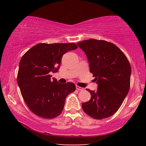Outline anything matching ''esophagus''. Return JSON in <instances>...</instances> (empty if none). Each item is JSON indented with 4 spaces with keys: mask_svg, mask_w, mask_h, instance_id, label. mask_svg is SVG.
<instances>
[{
    "mask_svg": "<svg viewBox=\"0 0 146 146\" xmlns=\"http://www.w3.org/2000/svg\"><path fill=\"white\" fill-rule=\"evenodd\" d=\"M76 89L78 91H82L84 90V88L80 87V86H76Z\"/></svg>",
    "mask_w": 146,
    "mask_h": 146,
    "instance_id": "1",
    "label": "esophagus"
}]
</instances>
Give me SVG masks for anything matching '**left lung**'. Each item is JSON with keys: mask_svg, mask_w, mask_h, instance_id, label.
Wrapping results in <instances>:
<instances>
[{"mask_svg": "<svg viewBox=\"0 0 146 146\" xmlns=\"http://www.w3.org/2000/svg\"><path fill=\"white\" fill-rule=\"evenodd\" d=\"M84 51L98 84L97 91L87 89L91 99L82 104L83 111L95 119L110 117L117 111L130 88L129 60L114 44L89 39L77 43Z\"/></svg>", "mask_w": 146, "mask_h": 146, "instance_id": "8db88e82", "label": "left lung"}]
</instances>
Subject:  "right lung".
I'll list each match as a JSON object with an SVG mask.
<instances>
[{"label":"right lung","instance_id":"add662e5","mask_svg":"<svg viewBox=\"0 0 146 146\" xmlns=\"http://www.w3.org/2000/svg\"><path fill=\"white\" fill-rule=\"evenodd\" d=\"M77 48L75 43H40L22 56L17 83L24 102L35 115L51 119L61 114L66 98L76 87L72 82L51 80L50 73L57 72L64 54Z\"/></svg>","mask_w":146,"mask_h":146}]
</instances>
